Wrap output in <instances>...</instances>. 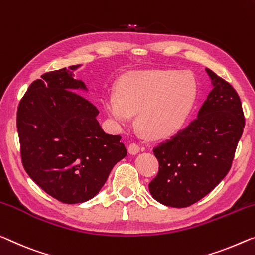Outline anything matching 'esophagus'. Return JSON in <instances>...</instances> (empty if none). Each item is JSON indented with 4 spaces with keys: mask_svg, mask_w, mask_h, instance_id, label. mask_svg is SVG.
Segmentation results:
<instances>
[{
    "mask_svg": "<svg viewBox=\"0 0 255 255\" xmlns=\"http://www.w3.org/2000/svg\"><path fill=\"white\" fill-rule=\"evenodd\" d=\"M140 149H141V147L139 146V144L133 142V143L130 144V146H128V154H130V155H136L140 151Z\"/></svg>",
    "mask_w": 255,
    "mask_h": 255,
    "instance_id": "34e87169",
    "label": "esophagus"
}]
</instances>
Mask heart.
Segmentation results:
<instances>
[{"label": "heart", "instance_id": "1", "mask_svg": "<svg viewBox=\"0 0 255 255\" xmlns=\"http://www.w3.org/2000/svg\"><path fill=\"white\" fill-rule=\"evenodd\" d=\"M197 84L186 72L147 69L121 78L116 93L103 100L106 114L116 127H128L138 113V127L148 138L165 139L180 131L194 107Z\"/></svg>", "mask_w": 255, "mask_h": 255}]
</instances>
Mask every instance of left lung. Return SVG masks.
<instances>
[{
	"label": "left lung",
	"instance_id": "obj_1",
	"mask_svg": "<svg viewBox=\"0 0 255 255\" xmlns=\"http://www.w3.org/2000/svg\"><path fill=\"white\" fill-rule=\"evenodd\" d=\"M213 89L197 117L154 148L158 174L149 183L156 201L187 207L211 193L228 173L245 125L242 103L228 82L206 68Z\"/></svg>",
	"mask_w": 255,
	"mask_h": 255
}]
</instances>
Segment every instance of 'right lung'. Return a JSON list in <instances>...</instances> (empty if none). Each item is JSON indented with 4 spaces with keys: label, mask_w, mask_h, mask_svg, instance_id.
Here are the masks:
<instances>
[{
    "label": "right lung",
    "mask_w": 255,
    "mask_h": 255,
    "mask_svg": "<svg viewBox=\"0 0 255 255\" xmlns=\"http://www.w3.org/2000/svg\"><path fill=\"white\" fill-rule=\"evenodd\" d=\"M70 66L43 74L22 97L17 112L22 165L46 194L66 204L99 193L115 164L127 156L120 135L107 134L99 111L77 93L88 91Z\"/></svg>",
    "instance_id": "add662e5"
}]
</instances>
